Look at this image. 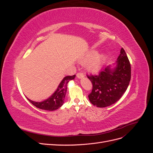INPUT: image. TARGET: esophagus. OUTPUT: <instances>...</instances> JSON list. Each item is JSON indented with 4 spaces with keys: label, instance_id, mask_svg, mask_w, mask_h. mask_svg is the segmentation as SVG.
Returning <instances> with one entry per match:
<instances>
[{
    "label": "esophagus",
    "instance_id": "obj_1",
    "mask_svg": "<svg viewBox=\"0 0 153 153\" xmlns=\"http://www.w3.org/2000/svg\"><path fill=\"white\" fill-rule=\"evenodd\" d=\"M76 76L78 78H82L84 77V75L82 73H78L76 74Z\"/></svg>",
    "mask_w": 153,
    "mask_h": 153
}]
</instances>
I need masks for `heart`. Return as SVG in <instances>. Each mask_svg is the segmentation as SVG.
Segmentation results:
<instances>
[{"label":"heart","instance_id":"1","mask_svg":"<svg viewBox=\"0 0 153 153\" xmlns=\"http://www.w3.org/2000/svg\"><path fill=\"white\" fill-rule=\"evenodd\" d=\"M97 53H98L96 51L92 50L83 59V62H87L86 64V69L88 71L91 73L98 71L105 62L106 60L105 54Z\"/></svg>","mask_w":153,"mask_h":153}]
</instances>
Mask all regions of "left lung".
<instances>
[{"label": "left lung", "mask_w": 153, "mask_h": 153, "mask_svg": "<svg viewBox=\"0 0 153 153\" xmlns=\"http://www.w3.org/2000/svg\"><path fill=\"white\" fill-rule=\"evenodd\" d=\"M92 84L89 94L90 102L98 107L115 103L126 92L131 79V66L122 48L115 66H107L98 75H87Z\"/></svg>", "instance_id": "left-lung-1"}]
</instances>
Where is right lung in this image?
I'll list each match as a JSON object with an SVG mask.
<instances>
[{"instance_id": "right-lung-1", "label": "right lung", "mask_w": 153, "mask_h": 153, "mask_svg": "<svg viewBox=\"0 0 153 153\" xmlns=\"http://www.w3.org/2000/svg\"><path fill=\"white\" fill-rule=\"evenodd\" d=\"M75 78V75L73 76H67L64 77L60 83L57 90L47 100H45L41 102H36V101H32L27 98L30 103L34 105L36 107L45 110L53 111L59 108L63 105L64 101V98L67 91V84L68 83L73 80Z\"/></svg>"}]
</instances>
